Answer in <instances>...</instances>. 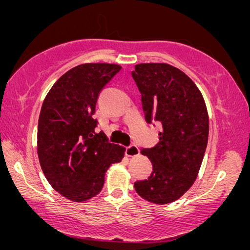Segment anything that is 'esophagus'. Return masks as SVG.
Instances as JSON below:
<instances>
[{"label":"esophagus","mask_w":250,"mask_h":250,"mask_svg":"<svg viewBox=\"0 0 250 250\" xmlns=\"http://www.w3.org/2000/svg\"><path fill=\"white\" fill-rule=\"evenodd\" d=\"M140 155V149L135 145H131L126 148V156L128 157H135Z\"/></svg>","instance_id":"34e87169"}]
</instances>
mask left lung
I'll return each mask as SVG.
<instances>
[{"label": "left lung", "instance_id": "obj_1", "mask_svg": "<svg viewBox=\"0 0 250 250\" xmlns=\"http://www.w3.org/2000/svg\"><path fill=\"white\" fill-rule=\"evenodd\" d=\"M132 77L141 92L146 123L158 122L163 127L159 142L141 150L153 170L134 183L135 191L150 203H173L199 173L209 131L206 104L192 80L168 63H139Z\"/></svg>", "mask_w": 250, "mask_h": 250}]
</instances>
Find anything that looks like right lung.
<instances>
[{"instance_id":"1","label":"right lung","mask_w":250,"mask_h":250,"mask_svg":"<svg viewBox=\"0 0 250 250\" xmlns=\"http://www.w3.org/2000/svg\"><path fill=\"white\" fill-rule=\"evenodd\" d=\"M122 69L115 63H83L63 74L44 99L37 128V155L51 187L75 203L102 190L111 164L125 148L95 133L99 94Z\"/></svg>"}]
</instances>
